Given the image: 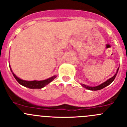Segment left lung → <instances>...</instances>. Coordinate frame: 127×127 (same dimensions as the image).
I'll return each instance as SVG.
<instances>
[{"mask_svg": "<svg viewBox=\"0 0 127 127\" xmlns=\"http://www.w3.org/2000/svg\"><path fill=\"white\" fill-rule=\"evenodd\" d=\"M118 69H119V68H118L117 69V71H116V74H115V75H114L113 77H111V78H109V80H108L107 81H106L105 82H104V83H102V84H100V85H98V86H96V87H89V86H87V85H84V84H82V86L83 87H85V89H89V90H91V91H99V90H100V89H103V88L106 87V86H108V85H109V84H110L113 81L115 80V77H116V75H117L118 73Z\"/></svg>", "mask_w": 127, "mask_h": 127, "instance_id": "obj_1", "label": "left lung"}]
</instances>
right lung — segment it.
I'll list each match as a JSON object with an SVG mask.
<instances>
[{
    "mask_svg": "<svg viewBox=\"0 0 127 127\" xmlns=\"http://www.w3.org/2000/svg\"><path fill=\"white\" fill-rule=\"evenodd\" d=\"M10 69L11 70V68H10ZM11 71H12V70H11ZM12 73L13 76H14V78H15V79L18 81V83H20L21 85H23V86L30 88V89H41V88H43L46 85L49 84L50 82H52L56 77V76H54L49 78H48V79L42 81H25L23 80L19 79V78H18L14 75V73H13L12 71Z\"/></svg>",
    "mask_w": 127,
    "mask_h": 127,
    "instance_id": "add662e5",
    "label": "right lung"
}]
</instances>
